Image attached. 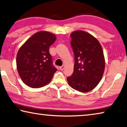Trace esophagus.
Segmentation results:
<instances>
[{
    "instance_id": "obj_1",
    "label": "esophagus",
    "mask_w": 127,
    "mask_h": 127,
    "mask_svg": "<svg viewBox=\"0 0 127 127\" xmlns=\"http://www.w3.org/2000/svg\"><path fill=\"white\" fill-rule=\"evenodd\" d=\"M59 68H60V70H62V71H63V70L64 69V68H65V66H64V65H63L61 66V67H60Z\"/></svg>"
}]
</instances>
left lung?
I'll use <instances>...</instances> for the list:
<instances>
[{
	"mask_svg": "<svg viewBox=\"0 0 127 127\" xmlns=\"http://www.w3.org/2000/svg\"><path fill=\"white\" fill-rule=\"evenodd\" d=\"M70 35L75 63L73 74L67 77L68 83L78 92H90L103 76L105 68L103 49L97 39L85 31H76Z\"/></svg>",
	"mask_w": 127,
	"mask_h": 127,
	"instance_id": "8db88e82",
	"label": "left lung"
}]
</instances>
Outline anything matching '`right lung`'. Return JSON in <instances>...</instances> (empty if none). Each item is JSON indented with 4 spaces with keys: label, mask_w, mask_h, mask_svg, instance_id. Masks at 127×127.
<instances>
[{
    "label": "right lung",
    "mask_w": 127,
    "mask_h": 127,
    "mask_svg": "<svg viewBox=\"0 0 127 127\" xmlns=\"http://www.w3.org/2000/svg\"><path fill=\"white\" fill-rule=\"evenodd\" d=\"M56 35L46 31L34 34L18 51V73L24 84L32 88L43 87L51 81L57 69L54 67L49 53Z\"/></svg>",
    "instance_id": "add662e5"
}]
</instances>
